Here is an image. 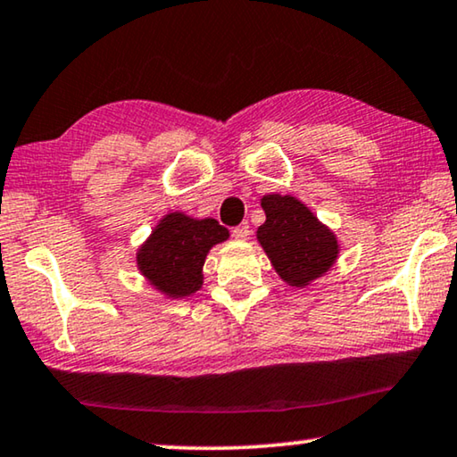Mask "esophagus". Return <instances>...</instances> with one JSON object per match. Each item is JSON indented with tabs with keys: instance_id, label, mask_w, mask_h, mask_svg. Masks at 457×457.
Masks as SVG:
<instances>
[{
	"instance_id": "1",
	"label": "esophagus",
	"mask_w": 457,
	"mask_h": 457,
	"mask_svg": "<svg viewBox=\"0 0 457 457\" xmlns=\"http://www.w3.org/2000/svg\"><path fill=\"white\" fill-rule=\"evenodd\" d=\"M231 236L236 237V240H246V237L250 236V228L248 226H237L231 229Z\"/></svg>"
}]
</instances>
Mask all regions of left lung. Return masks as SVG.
I'll return each instance as SVG.
<instances>
[{
    "label": "left lung",
    "instance_id": "1",
    "mask_svg": "<svg viewBox=\"0 0 457 457\" xmlns=\"http://www.w3.org/2000/svg\"><path fill=\"white\" fill-rule=\"evenodd\" d=\"M261 205L267 221L258 228L256 240L277 275L294 287L326 275L338 258L335 231L291 195H264Z\"/></svg>",
    "mask_w": 457,
    "mask_h": 457
}]
</instances>
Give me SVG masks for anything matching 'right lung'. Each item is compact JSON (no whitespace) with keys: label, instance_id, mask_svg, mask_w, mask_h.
<instances>
[{"label":"right lung","instance_id":"1","mask_svg":"<svg viewBox=\"0 0 457 457\" xmlns=\"http://www.w3.org/2000/svg\"><path fill=\"white\" fill-rule=\"evenodd\" d=\"M229 231L215 220H195L180 211L163 215L137 250V269L166 297H187L201 289L203 264Z\"/></svg>","mask_w":457,"mask_h":457}]
</instances>
